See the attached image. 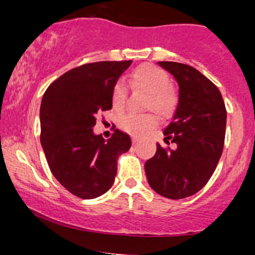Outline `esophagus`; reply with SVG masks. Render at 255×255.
Here are the masks:
<instances>
[{
  "mask_svg": "<svg viewBox=\"0 0 255 255\" xmlns=\"http://www.w3.org/2000/svg\"><path fill=\"white\" fill-rule=\"evenodd\" d=\"M132 142H133V145H135L136 142H138V139H136V138H133V139H132Z\"/></svg>",
  "mask_w": 255,
  "mask_h": 255,
  "instance_id": "34e87169",
  "label": "esophagus"
}]
</instances>
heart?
Here are the masks:
<instances>
[{"mask_svg":"<svg viewBox=\"0 0 255 255\" xmlns=\"http://www.w3.org/2000/svg\"><path fill=\"white\" fill-rule=\"evenodd\" d=\"M129 82L134 89L149 94L145 108L152 109L161 117H168L174 113L178 104L177 92L170 83L169 75L164 70L152 64H142L134 69ZM127 104V87L122 81H117L111 89V105L117 113H121ZM157 119L152 114H126L119 119L122 130L139 136L153 128Z\"/></svg>","mask_w":255,"mask_h":255,"instance_id":"b5f03b06","label":"heart"}]
</instances>
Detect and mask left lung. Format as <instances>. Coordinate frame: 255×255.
<instances>
[{"instance_id":"left-lung-1","label":"left lung","mask_w":255,"mask_h":255,"mask_svg":"<svg viewBox=\"0 0 255 255\" xmlns=\"http://www.w3.org/2000/svg\"><path fill=\"white\" fill-rule=\"evenodd\" d=\"M179 86V100L169 125L164 128L162 147L145 162L150 186L172 200L200 191L214 173L222 156L226 128V109L220 91L198 70L186 64L158 61Z\"/></svg>"}]
</instances>
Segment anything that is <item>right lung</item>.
<instances>
[{"instance_id":"add662e5","label":"right lung","mask_w":255,"mask_h":255,"mask_svg":"<svg viewBox=\"0 0 255 255\" xmlns=\"http://www.w3.org/2000/svg\"><path fill=\"white\" fill-rule=\"evenodd\" d=\"M132 60L98 61L69 70L50 83L41 102V145L55 179L91 200L113 186L117 158L129 150L128 134L96 135L97 115L111 110V89Z\"/></svg>"}]
</instances>
